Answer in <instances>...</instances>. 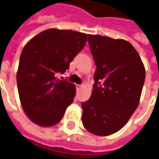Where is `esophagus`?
Listing matches in <instances>:
<instances>
[{
	"label": "esophagus",
	"mask_w": 159,
	"mask_h": 159,
	"mask_svg": "<svg viewBox=\"0 0 159 159\" xmlns=\"http://www.w3.org/2000/svg\"><path fill=\"white\" fill-rule=\"evenodd\" d=\"M82 88V86L81 85H76V89H77V90H80V89H81Z\"/></svg>",
	"instance_id": "esophagus-1"
}]
</instances>
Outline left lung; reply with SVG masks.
<instances>
[{
	"label": "left lung",
	"mask_w": 159,
	"mask_h": 159,
	"mask_svg": "<svg viewBox=\"0 0 159 159\" xmlns=\"http://www.w3.org/2000/svg\"><path fill=\"white\" fill-rule=\"evenodd\" d=\"M87 37L96 71L91 97L81 104L82 122L87 131L105 137L119 131L136 111L145 69L137 50L126 40Z\"/></svg>",
	"instance_id": "1"
}]
</instances>
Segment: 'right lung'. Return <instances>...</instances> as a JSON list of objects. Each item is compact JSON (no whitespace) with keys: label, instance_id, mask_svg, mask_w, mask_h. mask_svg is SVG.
Returning a JSON list of instances; mask_svg holds the SVG:
<instances>
[{"label":"right lung","instance_id":"obj_1","mask_svg":"<svg viewBox=\"0 0 159 159\" xmlns=\"http://www.w3.org/2000/svg\"><path fill=\"white\" fill-rule=\"evenodd\" d=\"M87 41L85 33L48 29L31 38L20 56L16 82L22 109L41 127L57 124L76 93L74 84L57 79Z\"/></svg>","mask_w":159,"mask_h":159}]
</instances>
